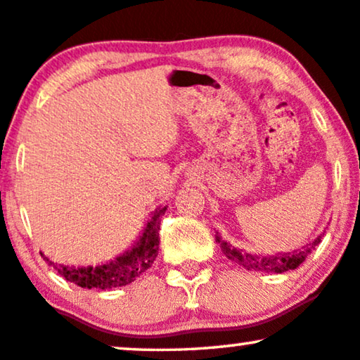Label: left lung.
I'll list each match as a JSON object with an SVG mask.
<instances>
[{"label": "left lung", "mask_w": 360, "mask_h": 360, "mask_svg": "<svg viewBox=\"0 0 360 360\" xmlns=\"http://www.w3.org/2000/svg\"><path fill=\"white\" fill-rule=\"evenodd\" d=\"M322 233L319 235L314 242L307 243L302 248H297V250L285 252V254L281 255H252L242 252L240 248H235L229 245L227 242H224L217 235V242L220 243L221 252L229 257L230 260L235 262V264L242 265L247 270H259V272H272V274H283L287 270H294L299 267L300 264L305 260V257L312 254V250L316 248L319 243H321Z\"/></svg>", "instance_id": "obj_1"}]
</instances>
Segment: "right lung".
<instances>
[{"instance_id": "obj_1", "label": "right lung", "mask_w": 360, "mask_h": 360, "mask_svg": "<svg viewBox=\"0 0 360 360\" xmlns=\"http://www.w3.org/2000/svg\"><path fill=\"white\" fill-rule=\"evenodd\" d=\"M167 207H160L152 214V219L146 221L143 233L140 235L139 242L133 245L131 250L125 252L123 255L117 257L112 262L100 264L96 267H68V265H58L51 262L48 257H41L53 269L56 270L61 277H65L68 282H73L75 285L83 288H115L123 287L131 283L140 277L145 270L152 267L153 260L158 255V230H160V217L165 214Z\"/></svg>"}]
</instances>
